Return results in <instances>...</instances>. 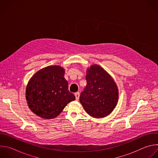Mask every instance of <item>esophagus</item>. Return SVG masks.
<instances>
[{"mask_svg": "<svg viewBox=\"0 0 158 158\" xmlns=\"http://www.w3.org/2000/svg\"><path fill=\"white\" fill-rule=\"evenodd\" d=\"M75 96H76V100H79V96H80V93H75Z\"/></svg>", "mask_w": 158, "mask_h": 158, "instance_id": "esophagus-1", "label": "esophagus"}]
</instances>
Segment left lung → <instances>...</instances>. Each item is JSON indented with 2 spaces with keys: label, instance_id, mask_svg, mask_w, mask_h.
Here are the masks:
<instances>
[{
  "label": "left lung",
  "instance_id": "8db88e82",
  "mask_svg": "<svg viewBox=\"0 0 158 158\" xmlns=\"http://www.w3.org/2000/svg\"><path fill=\"white\" fill-rule=\"evenodd\" d=\"M87 85L81 93L80 102L87 113L100 118L113 110L118 100V89L110 76L98 65L87 69Z\"/></svg>",
  "mask_w": 158,
  "mask_h": 158
}]
</instances>
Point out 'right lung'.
<instances>
[{
    "instance_id": "obj_1",
    "label": "right lung",
    "mask_w": 158,
    "mask_h": 158,
    "mask_svg": "<svg viewBox=\"0 0 158 158\" xmlns=\"http://www.w3.org/2000/svg\"><path fill=\"white\" fill-rule=\"evenodd\" d=\"M59 65L48 66L37 72L26 88V100L31 110L44 119L57 117L69 102L76 99Z\"/></svg>"
}]
</instances>
